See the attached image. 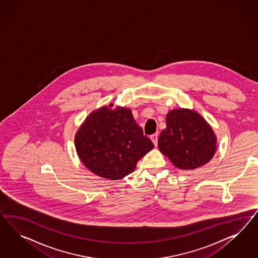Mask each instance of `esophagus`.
<instances>
[{
  "instance_id": "34e87169",
  "label": "esophagus",
  "mask_w": 258,
  "mask_h": 258,
  "mask_svg": "<svg viewBox=\"0 0 258 258\" xmlns=\"http://www.w3.org/2000/svg\"><path fill=\"white\" fill-rule=\"evenodd\" d=\"M150 139H151V141L153 142L154 146L157 147V145H158V133H154V134H152V135L150 136Z\"/></svg>"
}]
</instances>
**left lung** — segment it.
I'll list each match as a JSON object with an SVG mask.
<instances>
[{
    "label": "left lung",
    "mask_w": 258,
    "mask_h": 258,
    "mask_svg": "<svg viewBox=\"0 0 258 258\" xmlns=\"http://www.w3.org/2000/svg\"><path fill=\"white\" fill-rule=\"evenodd\" d=\"M216 136L211 126L194 110L178 109L166 115L158 147L180 169H195L211 160L216 151Z\"/></svg>",
    "instance_id": "left-lung-1"
}]
</instances>
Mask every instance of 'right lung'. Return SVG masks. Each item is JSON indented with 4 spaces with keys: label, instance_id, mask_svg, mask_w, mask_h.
<instances>
[{
    "label": "right lung",
    "instance_id": "right-lung-1",
    "mask_svg": "<svg viewBox=\"0 0 258 258\" xmlns=\"http://www.w3.org/2000/svg\"><path fill=\"white\" fill-rule=\"evenodd\" d=\"M112 106L92 112L79 127L75 144L89 170L119 180L134 171L137 162L154 145L136 124L131 109H110Z\"/></svg>",
    "mask_w": 258,
    "mask_h": 258
}]
</instances>
